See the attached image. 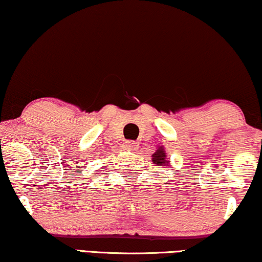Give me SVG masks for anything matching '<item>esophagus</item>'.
Returning <instances> with one entry per match:
<instances>
[{
	"label": "esophagus",
	"instance_id": "esophagus-1",
	"mask_svg": "<svg viewBox=\"0 0 262 262\" xmlns=\"http://www.w3.org/2000/svg\"><path fill=\"white\" fill-rule=\"evenodd\" d=\"M125 148H126V150H136L138 148V144L136 142H132V141H127L125 142Z\"/></svg>",
	"mask_w": 262,
	"mask_h": 262
}]
</instances>
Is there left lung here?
<instances>
[{
  "label": "left lung",
  "mask_w": 262,
  "mask_h": 262,
  "mask_svg": "<svg viewBox=\"0 0 262 262\" xmlns=\"http://www.w3.org/2000/svg\"><path fill=\"white\" fill-rule=\"evenodd\" d=\"M152 162L157 164V166H168V164H169V161H167V155L163 146H160V148L156 150V152L154 154Z\"/></svg>",
  "instance_id": "1"
}]
</instances>
